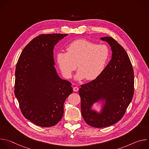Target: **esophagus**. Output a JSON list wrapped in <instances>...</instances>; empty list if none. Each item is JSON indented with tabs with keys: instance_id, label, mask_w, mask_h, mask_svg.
Here are the masks:
<instances>
[{
	"instance_id": "1",
	"label": "esophagus",
	"mask_w": 149,
	"mask_h": 149,
	"mask_svg": "<svg viewBox=\"0 0 149 149\" xmlns=\"http://www.w3.org/2000/svg\"><path fill=\"white\" fill-rule=\"evenodd\" d=\"M78 90H79V88H78V87H75L73 88V90H74V91H75V92L78 91Z\"/></svg>"
}]
</instances>
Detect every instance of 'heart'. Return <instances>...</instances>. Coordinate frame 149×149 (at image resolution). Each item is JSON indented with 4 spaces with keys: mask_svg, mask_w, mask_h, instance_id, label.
I'll return each instance as SVG.
<instances>
[{
    "mask_svg": "<svg viewBox=\"0 0 149 149\" xmlns=\"http://www.w3.org/2000/svg\"><path fill=\"white\" fill-rule=\"evenodd\" d=\"M67 52H58L56 61L63 77L71 78L77 67L79 69L75 79L92 81L104 71L109 60L107 46L97 45L86 39L74 40L67 47Z\"/></svg>",
    "mask_w": 149,
    "mask_h": 149,
    "instance_id": "b5f03b06",
    "label": "heart"
}]
</instances>
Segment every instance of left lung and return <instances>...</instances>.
Masks as SVG:
<instances>
[{
    "instance_id": "8db88e82",
    "label": "left lung",
    "mask_w": 149,
    "mask_h": 149,
    "mask_svg": "<svg viewBox=\"0 0 149 149\" xmlns=\"http://www.w3.org/2000/svg\"><path fill=\"white\" fill-rule=\"evenodd\" d=\"M101 40L109 44L111 59L95 79L81 85L79 90L82 116L88 125L97 128L117 123L124 116L134 93V72L124 49L111 37ZM100 103L98 111L93 108Z\"/></svg>"
}]
</instances>
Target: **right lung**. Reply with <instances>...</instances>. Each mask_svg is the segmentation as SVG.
<instances>
[{"instance_id":"1","label":"right lung","mask_w":149,"mask_h":149,"mask_svg":"<svg viewBox=\"0 0 149 149\" xmlns=\"http://www.w3.org/2000/svg\"><path fill=\"white\" fill-rule=\"evenodd\" d=\"M68 34L40 35L25 47L17 62L15 94L24 117L37 125L56 124L63 114V104L72 94L71 83L59 77L54 49Z\"/></svg>"}]
</instances>
